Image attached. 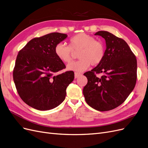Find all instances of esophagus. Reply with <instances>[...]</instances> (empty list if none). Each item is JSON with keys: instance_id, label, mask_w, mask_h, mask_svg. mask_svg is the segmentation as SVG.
Returning <instances> with one entry per match:
<instances>
[{"instance_id": "esophagus-1", "label": "esophagus", "mask_w": 148, "mask_h": 148, "mask_svg": "<svg viewBox=\"0 0 148 148\" xmlns=\"http://www.w3.org/2000/svg\"><path fill=\"white\" fill-rule=\"evenodd\" d=\"M81 75H82V74H81V73H79L75 72V78H77L78 77H80V76H81Z\"/></svg>"}]
</instances>
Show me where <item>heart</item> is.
Returning <instances> with one entry per match:
<instances>
[{
    "mask_svg": "<svg viewBox=\"0 0 148 148\" xmlns=\"http://www.w3.org/2000/svg\"><path fill=\"white\" fill-rule=\"evenodd\" d=\"M55 53L60 61L67 64L72 59L73 51H79V60L72 62L66 66L70 71L82 72L92 65L101 64L105 56V46L102 42L86 33H79L70 39V46L64 42L58 43Z\"/></svg>",
    "mask_w": 148,
    "mask_h": 148,
    "instance_id": "b5f03b06",
    "label": "heart"
}]
</instances>
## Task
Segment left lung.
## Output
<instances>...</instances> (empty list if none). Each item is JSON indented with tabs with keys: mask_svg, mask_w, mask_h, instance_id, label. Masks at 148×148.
<instances>
[{
	"mask_svg": "<svg viewBox=\"0 0 148 148\" xmlns=\"http://www.w3.org/2000/svg\"><path fill=\"white\" fill-rule=\"evenodd\" d=\"M95 35L105 39L106 49L101 64L84 75L88 83L83 88L87 104L99 111L112 110L126 100L136 82L137 61L127 43L108 31ZM104 73L101 77L96 73Z\"/></svg>",
	"mask_w": 148,
	"mask_h": 148,
	"instance_id": "1",
	"label": "left lung"
}]
</instances>
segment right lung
Returning <instances> with one entry per match:
<instances>
[{"label":"right lung","mask_w":148,"mask_h":148,"mask_svg":"<svg viewBox=\"0 0 148 148\" xmlns=\"http://www.w3.org/2000/svg\"><path fill=\"white\" fill-rule=\"evenodd\" d=\"M67 36L52 33L34 38L17 56L13 81L21 99L35 109L48 110L59 106L73 81V71L56 75L65 65L56 56L55 47Z\"/></svg>","instance_id":"1"}]
</instances>
